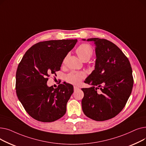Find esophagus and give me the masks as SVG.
Segmentation results:
<instances>
[{
    "label": "esophagus",
    "instance_id": "34e87169",
    "mask_svg": "<svg viewBox=\"0 0 146 146\" xmlns=\"http://www.w3.org/2000/svg\"><path fill=\"white\" fill-rule=\"evenodd\" d=\"M74 90H78V89H79V86H74Z\"/></svg>",
    "mask_w": 146,
    "mask_h": 146
}]
</instances>
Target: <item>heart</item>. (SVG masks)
<instances>
[{"mask_svg": "<svg viewBox=\"0 0 146 146\" xmlns=\"http://www.w3.org/2000/svg\"><path fill=\"white\" fill-rule=\"evenodd\" d=\"M93 48L91 46L86 43L81 44L76 49V53L78 57L83 61H87L89 60L93 55ZM67 56H66L63 60V64H64L66 62ZM85 78V74L83 72H73L68 74L66 77V80L67 82L77 85L81 82V81Z\"/></svg>", "mask_w": 146, "mask_h": 146, "instance_id": "heart-1", "label": "heart"}]
</instances>
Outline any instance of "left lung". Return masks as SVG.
<instances>
[{"label": "left lung", "mask_w": 146, "mask_h": 146, "mask_svg": "<svg viewBox=\"0 0 146 146\" xmlns=\"http://www.w3.org/2000/svg\"><path fill=\"white\" fill-rule=\"evenodd\" d=\"M96 44L95 68L85 80L92 87L82 88V110L97 121L115 117L123 110L134 84L128 58L113 42L104 38L88 39Z\"/></svg>", "instance_id": "left-lung-1"}]
</instances>
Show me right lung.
<instances>
[{"label":"right lung","instance_id":"1","mask_svg":"<svg viewBox=\"0 0 146 146\" xmlns=\"http://www.w3.org/2000/svg\"><path fill=\"white\" fill-rule=\"evenodd\" d=\"M77 40L38 42L29 48L19 63L16 73V93L26 112L34 119L50 122L62 117L73 93V86L64 83L48 87L50 76H56L64 58Z\"/></svg>","mask_w":146,"mask_h":146}]
</instances>
